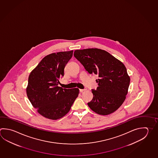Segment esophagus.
Instances as JSON below:
<instances>
[{
	"label": "esophagus",
	"instance_id": "34e87169",
	"mask_svg": "<svg viewBox=\"0 0 158 158\" xmlns=\"http://www.w3.org/2000/svg\"><path fill=\"white\" fill-rule=\"evenodd\" d=\"M79 90H80V92L83 93L85 90V89H80Z\"/></svg>",
	"mask_w": 158,
	"mask_h": 158
}]
</instances>
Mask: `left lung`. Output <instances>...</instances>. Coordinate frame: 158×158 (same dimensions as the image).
<instances>
[{
	"instance_id": "1",
	"label": "left lung",
	"mask_w": 158,
	"mask_h": 158,
	"mask_svg": "<svg viewBox=\"0 0 158 158\" xmlns=\"http://www.w3.org/2000/svg\"><path fill=\"white\" fill-rule=\"evenodd\" d=\"M74 56L90 74L98 75V86L92 89L93 98L88 103L97 114L108 115L123 104L130 82L125 65L106 51L99 48L77 50Z\"/></svg>"
}]
</instances>
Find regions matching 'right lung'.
Here are the masks:
<instances>
[{
    "label": "right lung",
    "instance_id": "1",
    "mask_svg": "<svg viewBox=\"0 0 158 158\" xmlns=\"http://www.w3.org/2000/svg\"><path fill=\"white\" fill-rule=\"evenodd\" d=\"M73 51L59 52L44 57L31 72L26 93L33 107L48 119H60L68 113L79 93L78 88L58 86L60 77L72 58Z\"/></svg>",
    "mask_w": 158,
    "mask_h": 158
}]
</instances>
